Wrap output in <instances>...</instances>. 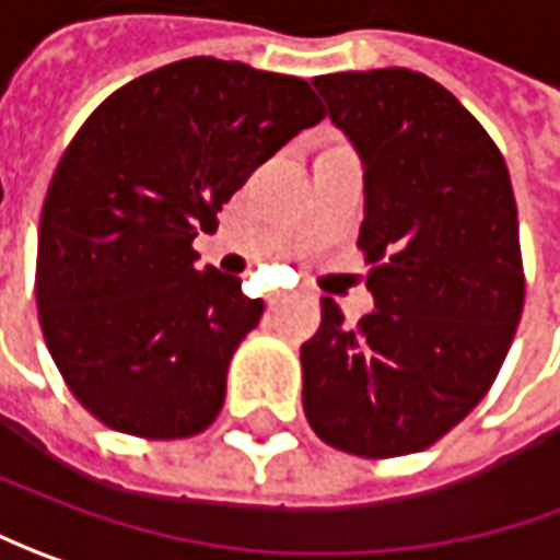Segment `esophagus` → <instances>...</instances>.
Returning <instances> with one entry per match:
<instances>
[{
	"mask_svg": "<svg viewBox=\"0 0 560 560\" xmlns=\"http://www.w3.org/2000/svg\"><path fill=\"white\" fill-rule=\"evenodd\" d=\"M291 298H294V294H288V291H272V294L266 298V303H269V306H281V303H288Z\"/></svg>",
	"mask_w": 560,
	"mask_h": 560,
	"instance_id": "34e87169",
	"label": "esophagus"
}]
</instances>
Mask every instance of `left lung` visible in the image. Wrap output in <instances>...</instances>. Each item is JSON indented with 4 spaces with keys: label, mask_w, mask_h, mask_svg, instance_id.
<instances>
[{
    "label": "left lung",
    "mask_w": 560,
    "mask_h": 560,
    "mask_svg": "<svg viewBox=\"0 0 560 560\" xmlns=\"http://www.w3.org/2000/svg\"><path fill=\"white\" fill-rule=\"evenodd\" d=\"M365 170L359 247L375 310L343 325L322 298L300 347L303 412L362 458L428 450L487 396L524 310L517 203L487 129L406 68L313 77Z\"/></svg>",
    "instance_id": "obj_1"
}]
</instances>
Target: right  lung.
<instances>
[{
    "label": "right lung",
    "mask_w": 560,
    "mask_h": 560,
    "mask_svg": "<svg viewBox=\"0 0 560 560\" xmlns=\"http://www.w3.org/2000/svg\"><path fill=\"white\" fill-rule=\"evenodd\" d=\"M325 117L300 77L185 58L107 95L55 170L36 306L58 372L107 428L201 434L229 359L262 316L191 242L247 176Z\"/></svg>",
    "instance_id": "1"
}]
</instances>
